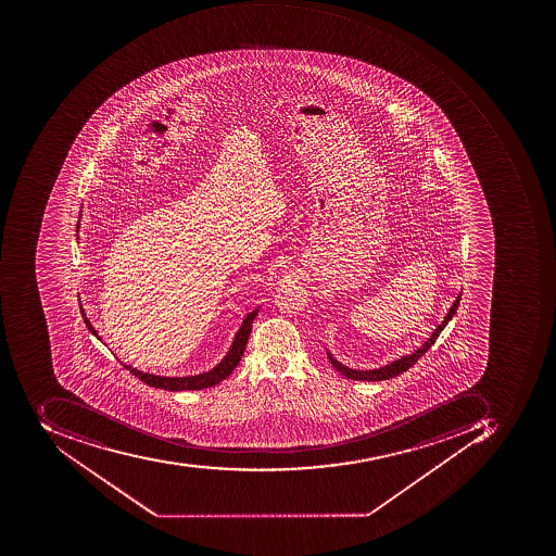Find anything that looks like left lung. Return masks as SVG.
I'll return each instance as SVG.
<instances>
[{
    "mask_svg": "<svg viewBox=\"0 0 556 556\" xmlns=\"http://www.w3.org/2000/svg\"><path fill=\"white\" fill-rule=\"evenodd\" d=\"M460 296L462 291L458 293L455 302L450 306V311L446 312L445 317H443L442 324L437 327V329L431 332V336L425 340L424 344L419 345L415 352L412 354L401 355L400 359L393 361V363L386 364V366L378 367V369H354V367L345 366V364L340 363L333 357L332 352L329 349L325 348L327 351V357H329L330 364L336 367V370H339L340 375L345 376L348 379H354V381H384V379L394 378V376L401 375L404 370H408L416 361L434 344V340L439 339L442 330L445 329L448 321L454 318V315L457 314L458 305H460Z\"/></svg>",
    "mask_w": 556,
    "mask_h": 556,
    "instance_id": "8db88e82",
    "label": "left lung"
}]
</instances>
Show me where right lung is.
Returning a JSON list of instances; mask_svg holds the SVG:
<instances>
[{
	"instance_id": "right-lung-1",
	"label": "right lung",
	"mask_w": 556,
	"mask_h": 556,
	"mask_svg": "<svg viewBox=\"0 0 556 556\" xmlns=\"http://www.w3.org/2000/svg\"><path fill=\"white\" fill-rule=\"evenodd\" d=\"M80 211H83V207H80ZM80 216H83V214H80ZM79 224L80 223H77V231H79ZM80 311H83V317L84 321H86L87 329L91 330L92 336L102 340L101 337H99L98 330L92 327L91 320H89V318L86 317V314H84V308H80ZM257 312H260V306H256L251 314L245 315L241 327H239L235 339H232L231 348H229L227 354L224 355L223 361L212 367V369L202 372V375L172 378V376L150 375V372H143V370L128 366V364H125V367L126 369H129V372H132L137 378H140L141 381L147 382V384L152 386V388H159V390L197 391L205 390V388H212V386L219 384L223 379H226L227 376L231 375L232 370L238 366L242 354H244L245 344H248V340H250L251 327H253V320L256 318Z\"/></svg>"
}]
</instances>
